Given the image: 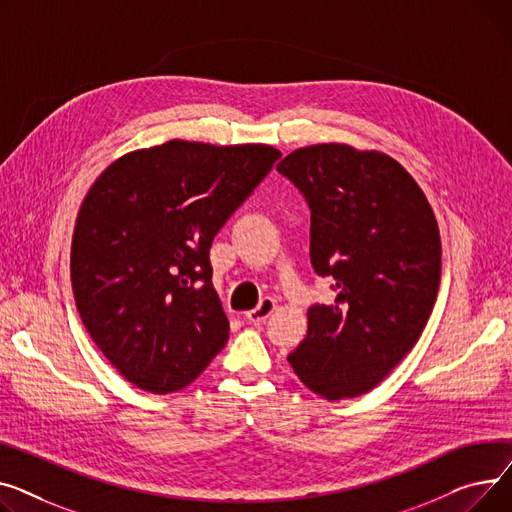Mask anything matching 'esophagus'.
Returning <instances> with one entry per match:
<instances>
[{
    "label": "esophagus",
    "instance_id": "34e87169",
    "mask_svg": "<svg viewBox=\"0 0 512 512\" xmlns=\"http://www.w3.org/2000/svg\"><path fill=\"white\" fill-rule=\"evenodd\" d=\"M275 308H277V302L273 297H264L262 302L254 308V310H250V312H246V320L248 322H252V324H262V322H266V318L275 312Z\"/></svg>",
    "mask_w": 512,
    "mask_h": 512
}]
</instances>
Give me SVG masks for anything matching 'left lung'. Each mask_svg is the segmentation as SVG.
<instances>
[{"mask_svg":"<svg viewBox=\"0 0 512 512\" xmlns=\"http://www.w3.org/2000/svg\"><path fill=\"white\" fill-rule=\"evenodd\" d=\"M277 171L308 202L312 268L337 293L310 306L308 335L287 359L328 401L364 395L411 351L436 304L432 206L395 159L347 144L293 150Z\"/></svg>","mask_w":512,"mask_h":512,"instance_id":"left-lung-1","label":"left lung"}]
</instances>
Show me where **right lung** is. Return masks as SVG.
Instances as JSON below:
<instances>
[{
  "label": "right lung",
  "mask_w": 512,
  "mask_h": 512,
  "mask_svg": "<svg viewBox=\"0 0 512 512\" xmlns=\"http://www.w3.org/2000/svg\"><path fill=\"white\" fill-rule=\"evenodd\" d=\"M279 157L266 144L171 140L117 159L88 190L72 239L76 308L134 386L175 393L225 347L210 246Z\"/></svg>",
  "instance_id": "right-lung-1"
}]
</instances>
